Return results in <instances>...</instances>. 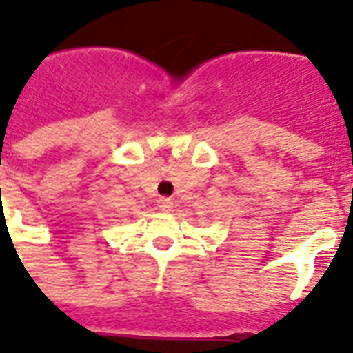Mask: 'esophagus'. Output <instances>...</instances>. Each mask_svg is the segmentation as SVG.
Here are the masks:
<instances>
[{
    "label": "esophagus",
    "mask_w": 353,
    "mask_h": 353,
    "mask_svg": "<svg viewBox=\"0 0 353 353\" xmlns=\"http://www.w3.org/2000/svg\"><path fill=\"white\" fill-rule=\"evenodd\" d=\"M157 207H159V210H163V212H170V210L174 209V201H172L170 198H161L157 199Z\"/></svg>",
    "instance_id": "1"
}]
</instances>
